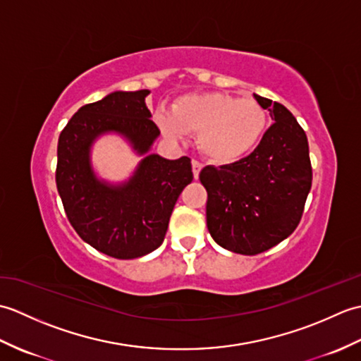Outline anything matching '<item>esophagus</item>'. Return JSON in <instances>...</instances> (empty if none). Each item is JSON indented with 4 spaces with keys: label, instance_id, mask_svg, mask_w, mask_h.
Listing matches in <instances>:
<instances>
[{
    "label": "esophagus",
    "instance_id": "obj_1",
    "mask_svg": "<svg viewBox=\"0 0 361 361\" xmlns=\"http://www.w3.org/2000/svg\"><path fill=\"white\" fill-rule=\"evenodd\" d=\"M200 171H202V163H200V161L192 159V172H194L195 178H198V175H200Z\"/></svg>",
    "mask_w": 361,
    "mask_h": 361
}]
</instances>
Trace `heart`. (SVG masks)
I'll return each mask as SVG.
<instances>
[{
	"mask_svg": "<svg viewBox=\"0 0 361 361\" xmlns=\"http://www.w3.org/2000/svg\"><path fill=\"white\" fill-rule=\"evenodd\" d=\"M157 124L171 140L198 133V149L206 158L233 163L248 155L262 140L268 113L252 97L208 91L178 97L172 111L157 114Z\"/></svg>",
	"mask_w": 361,
	"mask_h": 361,
	"instance_id": "obj_1",
	"label": "heart"
}]
</instances>
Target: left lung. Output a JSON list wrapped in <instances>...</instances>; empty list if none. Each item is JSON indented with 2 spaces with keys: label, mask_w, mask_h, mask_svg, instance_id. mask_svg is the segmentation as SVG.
<instances>
[{
  "label": "left lung",
  "mask_w": 361,
  "mask_h": 361,
  "mask_svg": "<svg viewBox=\"0 0 361 361\" xmlns=\"http://www.w3.org/2000/svg\"><path fill=\"white\" fill-rule=\"evenodd\" d=\"M273 126L259 145L235 163L206 166L200 181L208 192L206 224L220 247L255 256L295 231L312 188L309 142L286 106L255 94Z\"/></svg>",
  "instance_id": "left-lung-1"
}]
</instances>
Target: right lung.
<instances>
[{"mask_svg":"<svg viewBox=\"0 0 361 361\" xmlns=\"http://www.w3.org/2000/svg\"><path fill=\"white\" fill-rule=\"evenodd\" d=\"M149 90L116 91L83 105L59 136L56 183L70 224L97 251L114 259H136L164 240L173 206L190 181V158L147 155L121 186L99 181L90 147L99 135L118 132L144 155L159 135L145 106Z\"/></svg>","mask_w":361,"mask_h":361,"instance_id":"obj_1","label":"right lung"}]
</instances>
